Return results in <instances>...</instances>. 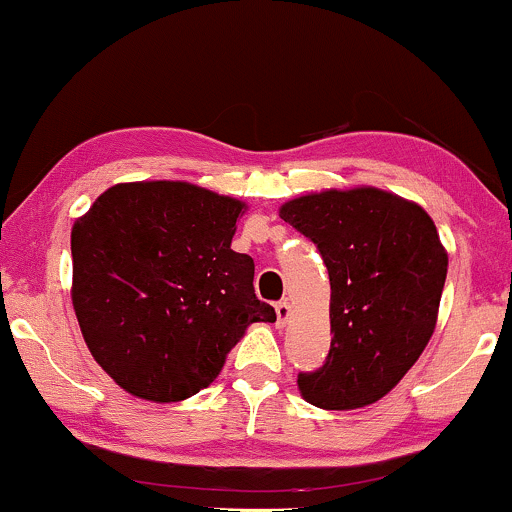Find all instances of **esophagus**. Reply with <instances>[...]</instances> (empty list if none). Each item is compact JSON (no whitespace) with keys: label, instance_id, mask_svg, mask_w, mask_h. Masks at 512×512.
<instances>
[{"label":"esophagus","instance_id":"esophagus-1","mask_svg":"<svg viewBox=\"0 0 512 512\" xmlns=\"http://www.w3.org/2000/svg\"><path fill=\"white\" fill-rule=\"evenodd\" d=\"M274 310H276V325L284 327L286 322H289V317H291V303L289 301H279L274 305Z\"/></svg>","mask_w":512,"mask_h":512}]
</instances>
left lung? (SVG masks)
<instances>
[{"instance_id": "1", "label": "left lung", "mask_w": 512, "mask_h": 512, "mask_svg": "<svg viewBox=\"0 0 512 512\" xmlns=\"http://www.w3.org/2000/svg\"><path fill=\"white\" fill-rule=\"evenodd\" d=\"M279 216L317 245L332 289L330 354L298 375V390L320 409L375 404L436 330L448 274L436 223L416 202L370 185L289 199Z\"/></svg>"}]
</instances>
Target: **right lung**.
I'll list each match as a JSON object with an SVG mask.
<instances>
[{"label": "right lung", "mask_w": 512, "mask_h": 512, "mask_svg": "<svg viewBox=\"0 0 512 512\" xmlns=\"http://www.w3.org/2000/svg\"><path fill=\"white\" fill-rule=\"evenodd\" d=\"M248 204L182 180L117 182L72 228V303L110 378L146 402H182L219 378L252 322L255 262L231 250Z\"/></svg>", "instance_id": "right-lung-1"}]
</instances>
